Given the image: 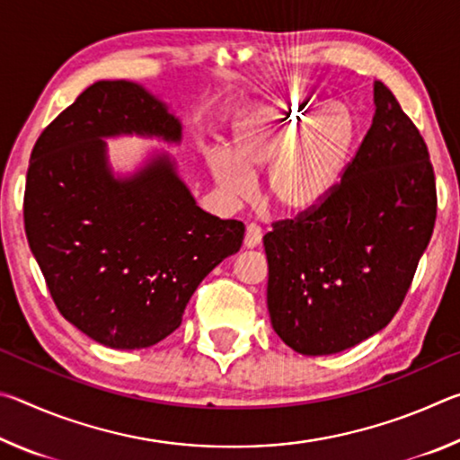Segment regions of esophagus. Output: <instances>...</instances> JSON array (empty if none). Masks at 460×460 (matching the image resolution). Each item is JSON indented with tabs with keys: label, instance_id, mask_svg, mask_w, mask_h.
Returning a JSON list of instances; mask_svg holds the SVG:
<instances>
[{
	"label": "esophagus",
	"instance_id": "1",
	"mask_svg": "<svg viewBox=\"0 0 460 460\" xmlns=\"http://www.w3.org/2000/svg\"><path fill=\"white\" fill-rule=\"evenodd\" d=\"M260 243H261V229H260V225H255V223L247 225L243 245H245L247 249H253V247H258Z\"/></svg>",
	"mask_w": 460,
	"mask_h": 460
}]
</instances>
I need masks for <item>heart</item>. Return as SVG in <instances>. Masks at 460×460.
Returning <instances> with one entry per match:
<instances>
[{
	"label": "heart",
	"mask_w": 460,
	"mask_h": 460,
	"mask_svg": "<svg viewBox=\"0 0 460 460\" xmlns=\"http://www.w3.org/2000/svg\"><path fill=\"white\" fill-rule=\"evenodd\" d=\"M355 142L349 107L308 91H290L266 101L241 121L233 155H207L219 189L233 200L253 190L252 174L261 172L266 199L284 215H306L337 189Z\"/></svg>",
	"instance_id": "1"
}]
</instances>
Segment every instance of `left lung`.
<instances>
[{"label": "left lung", "mask_w": 460, "mask_h": 460, "mask_svg": "<svg viewBox=\"0 0 460 460\" xmlns=\"http://www.w3.org/2000/svg\"><path fill=\"white\" fill-rule=\"evenodd\" d=\"M373 103L367 136L331 197L263 237L271 326L308 357L341 353L387 326L432 237L428 147L381 81Z\"/></svg>", "instance_id": "left-lung-1"}]
</instances>
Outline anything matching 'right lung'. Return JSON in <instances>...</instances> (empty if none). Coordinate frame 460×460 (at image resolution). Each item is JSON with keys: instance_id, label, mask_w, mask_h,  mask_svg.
Listing matches in <instances>:
<instances>
[{"instance_id": "add662e5", "label": "right lung", "mask_w": 460, "mask_h": 460, "mask_svg": "<svg viewBox=\"0 0 460 460\" xmlns=\"http://www.w3.org/2000/svg\"><path fill=\"white\" fill-rule=\"evenodd\" d=\"M119 136L181 144L182 123L142 84H91L38 137L24 225L60 314L101 345L131 351L181 326L190 296L239 252L245 227L202 211L164 152L115 176L105 139Z\"/></svg>"}]
</instances>
